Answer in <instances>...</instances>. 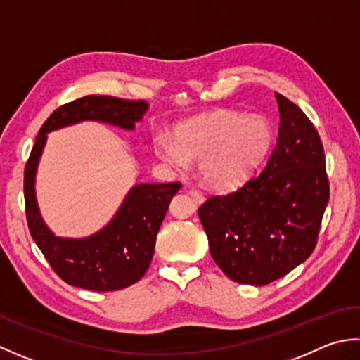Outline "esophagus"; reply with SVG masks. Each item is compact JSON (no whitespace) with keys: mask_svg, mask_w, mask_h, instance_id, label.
<instances>
[{"mask_svg":"<svg viewBox=\"0 0 360 360\" xmlns=\"http://www.w3.org/2000/svg\"><path fill=\"white\" fill-rule=\"evenodd\" d=\"M189 195L193 197V199H194L197 203H202V202L205 200V195H203V193H200L199 189L191 188V189H189Z\"/></svg>","mask_w":360,"mask_h":360,"instance_id":"esophagus-1","label":"esophagus"}]
</instances>
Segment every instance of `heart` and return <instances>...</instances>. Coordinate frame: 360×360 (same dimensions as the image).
Returning <instances> with one entry per match:
<instances>
[{
  "label": "heart",
  "mask_w": 360,
  "mask_h": 360,
  "mask_svg": "<svg viewBox=\"0 0 360 360\" xmlns=\"http://www.w3.org/2000/svg\"><path fill=\"white\" fill-rule=\"evenodd\" d=\"M274 130L261 115L231 110L205 113L174 130V141L160 138L158 153L166 163L183 167L199 161L203 181L216 189L242 185L272 148Z\"/></svg>",
  "instance_id": "heart-1"
}]
</instances>
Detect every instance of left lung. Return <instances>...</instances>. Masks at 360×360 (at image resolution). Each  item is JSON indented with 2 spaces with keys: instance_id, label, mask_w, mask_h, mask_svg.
<instances>
[{
  "instance_id": "1",
  "label": "left lung",
  "mask_w": 360,
  "mask_h": 360,
  "mask_svg": "<svg viewBox=\"0 0 360 360\" xmlns=\"http://www.w3.org/2000/svg\"><path fill=\"white\" fill-rule=\"evenodd\" d=\"M275 98L280 130L267 165L199 208L212 259L240 284L266 285L309 258L329 200L317 129L297 104L280 93Z\"/></svg>"
}]
</instances>
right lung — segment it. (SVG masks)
I'll use <instances>...</instances> for the list:
<instances>
[{"label": "right lung", "instance_id": "add662e5", "mask_svg": "<svg viewBox=\"0 0 360 360\" xmlns=\"http://www.w3.org/2000/svg\"><path fill=\"white\" fill-rule=\"evenodd\" d=\"M146 101L85 96L51 113L35 138L25 167L26 221L31 236L54 272L65 283L96 292L120 290L141 280L155 252L157 234L171 199L181 188L175 183H139L129 191L112 221L88 238H58L43 222L35 197V174L53 130L82 121H99L134 130L148 112Z\"/></svg>", "mask_w": 360, "mask_h": 360}]
</instances>
